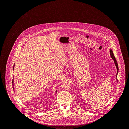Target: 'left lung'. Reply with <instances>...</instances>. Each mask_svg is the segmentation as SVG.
Masks as SVG:
<instances>
[{"label": "left lung", "instance_id": "obj_1", "mask_svg": "<svg viewBox=\"0 0 129 129\" xmlns=\"http://www.w3.org/2000/svg\"><path fill=\"white\" fill-rule=\"evenodd\" d=\"M110 54L111 56V57L112 58V59H113L114 60V62H115V65H116V67H117V73H118V64H117V60H116V58H115V56H114V55L113 52V51H112V50H110Z\"/></svg>", "mask_w": 129, "mask_h": 129}]
</instances>
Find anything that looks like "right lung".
Segmentation results:
<instances>
[{
    "label": "right lung",
    "instance_id": "add662e5",
    "mask_svg": "<svg viewBox=\"0 0 129 129\" xmlns=\"http://www.w3.org/2000/svg\"><path fill=\"white\" fill-rule=\"evenodd\" d=\"M14 66H13V69H14ZM12 85H13V79L12 80ZM13 87V89H14V87ZM57 91H56V92Z\"/></svg>",
    "mask_w": 129,
    "mask_h": 129
}]
</instances>
